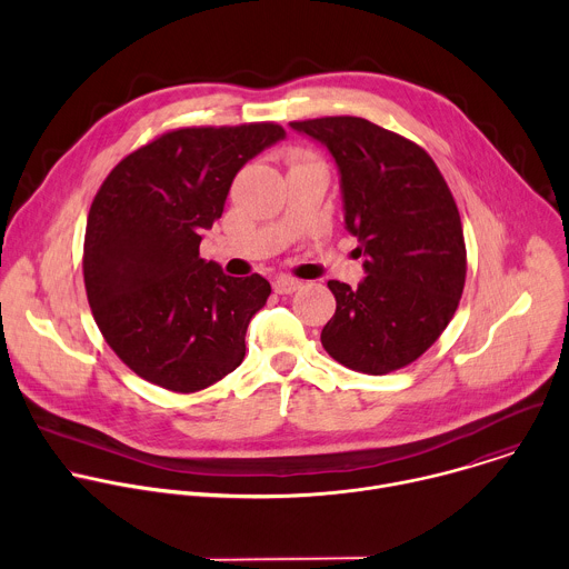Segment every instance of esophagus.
I'll return each mask as SVG.
<instances>
[{"instance_id": "obj_1", "label": "esophagus", "mask_w": 569, "mask_h": 569, "mask_svg": "<svg viewBox=\"0 0 569 569\" xmlns=\"http://www.w3.org/2000/svg\"><path fill=\"white\" fill-rule=\"evenodd\" d=\"M272 288H274L277 295H292L295 290L301 288V281L290 279V277H279V279L272 281Z\"/></svg>"}]
</instances>
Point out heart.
<instances>
[{"label": "heart", "mask_w": 569, "mask_h": 569, "mask_svg": "<svg viewBox=\"0 0 569 569\" xmlns=\"http://www.w3.org/2000/svg\"><path fill=\"white\" fill-rule=\"evenodd\" d=\"M292 159H295V164H297V161H301V154H292Z\"/></svg>", "instance_id": "obj_1"}]
</instances>
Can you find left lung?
<instances>
[{
  "label": "left lung",
  "mask_w": 569,
  "mask_h": 569,
  "mask_svg": "<svg viewBox=\"0 0 569 569\" xmlns=\"http://www.w3.org/2000/svg\"><path fill=\"white\" fill-rule=\"evenodd\" d=\"M333 154L347 229L367 277L329 281L336 315L321 347L340 365L382 376L408 367L446 331L466 283V242L455 198L415 141L360 117L292 121Z\"/></svg>",
  "instance_id": "1"
}]
</instances>
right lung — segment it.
I'll return each instance as SVG.
<instances>
[{
	"label": "right lung",
	"instance_id": "1",
	"mask_svg": "<svg viewBox=\"0 0 569 569\" xmlns=\"http://www.w3.org/2000/svg\"><path fill=\"white\" fill-rule=\"evenodd\" d=\"M286 130L272 121L180 128L110 171L88 216L83 277L97 327L143 380L200 391L246 358L250 319L272 288L200 259L236 173Z\"/></svg>",
	"mask_w": 569,
	"mask_h": 569
}]
</instances>
